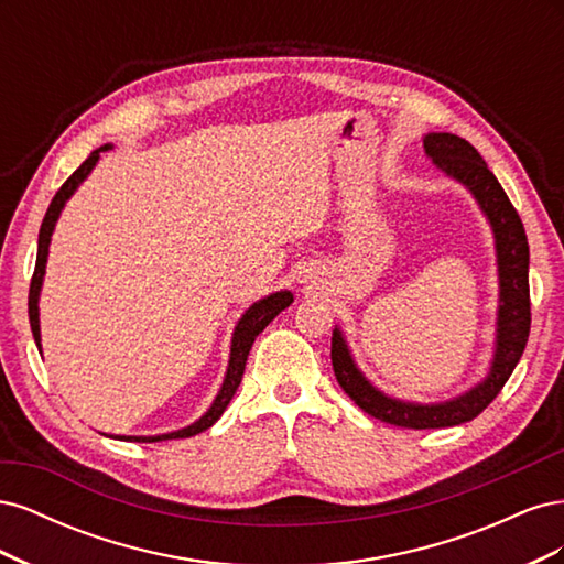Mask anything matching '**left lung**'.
Returning a JSON list of instances; mask_svg holds the SVG:
<instances>
[{
  "label": "left lung",
  "instance_id": "obj_1",
  "mask_svg": "<svg viewBox=\"0 0 564 564\" xmlns=\"http://www.w3.org/2000/svg\"><path fill=\"white\" fill-rule=\"evenodd\" d=\"M423 148L433 162L454 176L456 181L470 187V193L480 202L489 224L497 237L499 253V278H501V305H499V340L497 355L487 381L473 388L445 404H409L390 400L377 388H371L350 360V352L344 344L340 332L332 336V367L338 386L346 395L367 412L369 416L386 421L400 429H449L473 421L499 395L501 388L513 373L516 365L524 352L529 327H532V303H529V245L524 226L510 204L501 183L489 172L487 162L480 158L466 139L454 133H429L423 139Z\"/></svg>",
  "mask_w": 564,
  "mask_h": 564
}]
</instances>
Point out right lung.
I'll return each mask as SVG.
<instances>
[{"label":"right lung","mask_w":564,"mask_h":564,"mask_svg":"<svg viewBox=\"0 0 564 564\" xmlns=\"http://www.w3.org/2000/svg\"><path fill=\"white\" fill-rule=\"evenodd\" d=\"M104 150H110V145H104L94 150L91 155L84 160L79 164L77 172L67 178L61 187L58 193L54 195V199H51L48 209H46V216L42 220V228H40V242H37V263H35V272H32V280H30V294H28V315H30V327H32V336H35V344L40 348V313H37V299H40V286H42V278H44V265H46V253H48V242H51V232H54V226H56V218L63 209L65 199L70 197L75 193V187L89 176L91 169L96 166L98 162V155ZM294 296L289 292H278L272 294L259 303H253L251 308L245 313V317L240 319V324H237L235 329V336H232V348H230V365H228V373H226V381H224V388H220L218 398L214 400L212 409L207 414H204L199 421H195L193 425H187V429L183 431H176V433H166V435H158V437H124V440H133V442H160V440H178V437H191V435H197L202 431H207L209 425H214L220 414L226 412L228 402L232 400L237 386H240L242 381V373H245V365H247V355L253 346V338L259 336L268 324L275 319L284 308H289L292 305Z\"/></svg>","instance_id":"1"}]
</instances>
